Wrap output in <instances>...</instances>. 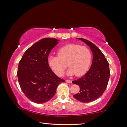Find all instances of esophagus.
Here are the masks:
<instances>
[{
    "instance_id": "34e87169",
    "label": "esophagus",
    "mask_w": 127,
    "mask_h": 127,
    "mask_svg": "<svg viewBox=\"0 0 127 127\" xmlns=\"http://www.w3.org/2000/svg\"><path fill=\"white\" fill-rule=\"evenodd\" d=\"M66 82L68 83H71V82H72V81L70 80H66Z\"/></svg>"
}]
</instances>
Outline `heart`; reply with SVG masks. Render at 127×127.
I'll return each mask as SVG.
<instances>
[{
	"label": "heart",
	"instance_id": "1",
	"mask_svg": "<svg viewBox=\"0 0 127 127\" xmlns=\"http://www.w3.org/2000/svg\"><path fill=\"white\" fill-rule=\"evenodd\" d=\"M92 54L90 49L85 46L71 43L60 48L58 56H50L48 61L55 74L61 76L68 66L69 75L76 76L84 75L87 71L91 62Z\"/></svg>",
	"mask_w": 127,
	"mask_h": 127
}]
</instances>
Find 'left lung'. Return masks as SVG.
<instances>
[{
  "label": "left lung",
  "mask_w": 127,
  "mask_h": 127,
  "mask_svg": "<svg viewBox=\"0 0 127 127\" xmlns=\"http://www.w3.org/2000/svg\"><path fill=\"white\" fill-rule=\"evenodd\" d=\"M77 39L89 46L93 52V61L85 75L72 82L80 87L79 93L74 97L83 103L93 102L102 96L106 90L110 75L109 64L102 51L92 42L82 38Z\"/></svg>",
  "instance_id": "1"
}]
</instances>
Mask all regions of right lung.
I'll use <instances>...</instances> for the list:
<instances>
[{
	"mask_svg": "<svg viewBox=\"0 0 127 127\" xmlns=\"http://www.w3.org/2000/svg\"><path fill=\"white\" fill-rule=\"evenodd\" d=\"M58 41L43 38L27 50L19 62V84L26 96L34 103L49 101L54 96L59 84L65 81L52 71L48 61L50 52Z\"/></svg>",
	"mask_w": 127,
	"mask_h": 127,
	"instance_id": "1",
	"label": "right lung"
}]
</instances>
